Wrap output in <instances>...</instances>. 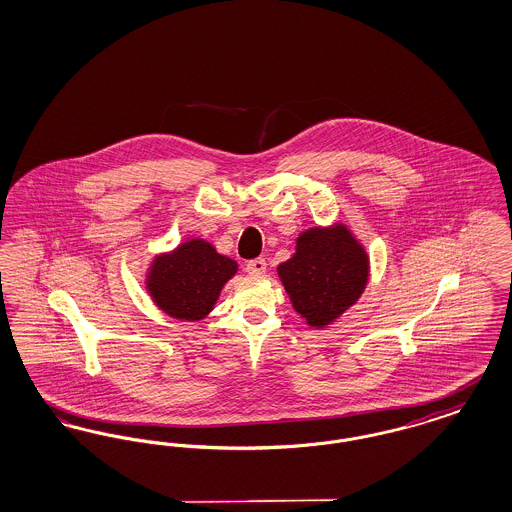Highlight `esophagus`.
<instances>
[{
    "label": "esophagus",
    "mask_w": 512,
    "mask_h": 512,
    "mask_svg": "<svg viewBox=\"0 0 512 512\" xmlns=\"http://www.w3.org/2000/svg\"><path fill=\"white\" fill-rule=\"evenodd\" d=\"M247 272L249 274H265L267 272V261L265 259H253L247 263Z\"/></svg>",
    "instance_id": "obj_1"
}]
</instances>
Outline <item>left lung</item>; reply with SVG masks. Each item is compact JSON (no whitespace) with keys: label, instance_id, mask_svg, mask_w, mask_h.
<instances>
[{"label":"left lung","instance_id":"8db88e82","mask_svg":"<svg viewBox=\"0 0 512 512\" xmlns=\"http://www.w3.org/2000/svg\"><path fill=\"white\" fill-rule=\"evenodd\" d=\"M276 270L295 313L311 328L322 330L361 299L370 257L347 224L334 222L301 232L295 253Z\"/></svg>","mask_w":512,"mask_h":512}]
</instances>
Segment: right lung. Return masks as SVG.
I'll return each mask as SVG.
<instances>
[{
  "label": "right lung",
  "instance_id": "add662e5",
  "mask_svg": "<svg viewBox=\"0 0 512 512\" xmlns=\"http://www.w3.org/2000/svg\"><path fill=\"white\" fill-rule=\"evenodd\" d=\"M236 272L234 259L220 255L203 238H190L151 259L144 286L165 315L197 322L215 309L224 284Z\"/></svg>",
  "mask_w": 512,
  "mask_h": 512
}]
</instances>
